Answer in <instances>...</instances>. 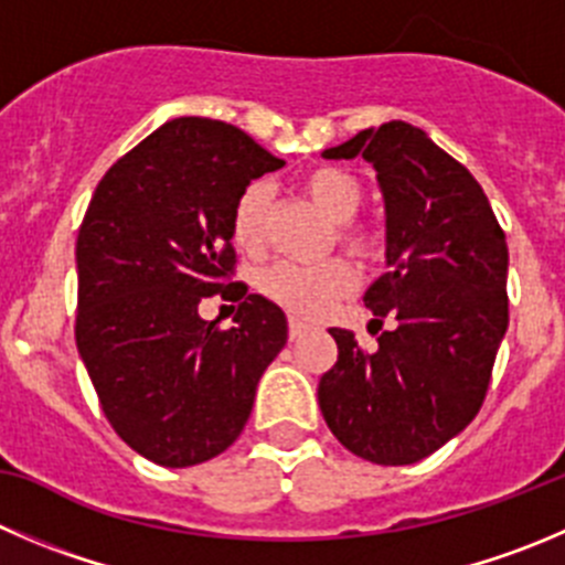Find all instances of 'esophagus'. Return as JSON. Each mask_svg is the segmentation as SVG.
Segmentation results:
<instances>
[{"label": "esophagus", "instance_id": "esophagus-1", "mask_svg": "<svg viewBox=\"0 0 565 565\" xmlns=\"http://www.w3.org/2000/svg\"><path fill=\"white\" fill-rule=\"evenodd\" d=\"M308 330H310V327L302 324V321H297V319L288 321V335H291V341H297V338H302Z\"/></svg>", "mask_w": 565, "mask_h": 565}]
</instances>
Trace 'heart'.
Masks as SVG:
<instances>
[{
    "label": "heart",
    "mask_w": 565,
    "mask_h": 565,
    "mask_svg": "<svg viewBox=\"0 0 565 565\" xmlns=\"http://www.w3.org/2000/svg\"><path fill=\"white\" fill-rule=\"evenodd\" d=\"M299 191L313 202L316 211L338 224V241L358 257H374L380 252V235L360 227L352 218L363 205V185L354 174L338 166H316L305 171ZM230 235L241 255L257 257L266 249V193L260 185L246 188L233 207ZM358 286V274L347 260H327L319 266L277 263L260 277L263 297L271 299L294 319L313 321L330 313L341 299Z\"/></svg>",
    "instance_id": "b5f03b06"
}]
</instances>
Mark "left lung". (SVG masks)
Instances as JSON below:
<instances>
[{
	"label": "left lung",
	"mask_w": 565,
	"mask_h": 565,
	"mask_svg": "<svg viewBox=\"0 0 565 565\" xmlns=\"http://www.w3.org/2000/svg\"><path fill=\"white\" fill-rule=\"evenodd\" d=\"M327 160H363L385 199V266L363 302L394 330L366 352L332 327L321 377L327 427L358 458L407 466L469 427L508 330V244L480 182L405 121L363 130Z\"/></svg>",
	"instance_id": "obj_1"
}]
</instances>
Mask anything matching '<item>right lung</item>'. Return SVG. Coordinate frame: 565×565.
I'll return each mask as SVG.
<instances>
[{
    "mask_svg": "<svg viewBox=\"0 0 565 565\" xmlns=\"http://www.w3.org/2000/svg\"><path fill=\"white\" fill-rule=\"evenodd\" d=\"M286 160L216 118L166 121L96 185L77 235V349L107 422L166 469L233 444L263 372L288 341L286 313L235 268L230 218L241 193ZM218 292L236 327L198 316Z\"/></svg>",
    "mask_w": 565,
    "mask_h": 565,
    "instance_id": "obj_1",
    "label": "right lung"
}]
</instances>
